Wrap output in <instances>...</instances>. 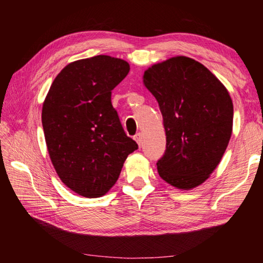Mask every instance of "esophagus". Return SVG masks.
<instances>
[{
	"label": "esophagus",
	"instance_id": "obj_1",
	"mask_svg": "<svg viewBox=\"0 0 263 263\" xmlns=\"http://www.w3.org/2000/svg\"><path fill=\"white\" fill-rule=\"evenodd\" d=\"M133 139L137 141V144L139 145V147H140L141 144H142V136H141V133H137V135L135 136V138H133Z\"/></svg>",
	"mask_w": 263,
	"mask_h": 263
}]
</instances>
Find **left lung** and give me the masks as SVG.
<instances>
[{
    "mask_svg": "<svg viewBox=\"0 0 263 263\" xmlns=\"http://www.w3.org/2000/svg\"><path fill=\"white\" fill-rule=\"evenodd\" d=\"M142 82L158 101L166 131V152L157 162L160 177L182 190L201 185L232 135L228 89L201 62L184 55L151 66Z\"/></svg>",
    "mask_w": 263,
    "mask_h": 263,
    "instance_id": "left-lung-1",
    "label": "left lung"
}]
</instances>
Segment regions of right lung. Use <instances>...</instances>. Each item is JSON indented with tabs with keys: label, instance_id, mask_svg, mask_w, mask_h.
<instances>
[{
	"label": "right lung",
	"instance_id": "1",
	"mask_svg": "<svg viewBox=\"0 0 263 263\" xmlns=\"http://www.w3.org/2000/svg\"><path fill=\"white\" fill-rule=\"evenodd\" d=\"M130 65L110 55L77 60L52 82L42 110L50 159L62 183L87 198L104 196L138 148L111 104Z\"/></svg>",
	"mask_w": 263,
	"mask_h": 263
}]
</instances>
